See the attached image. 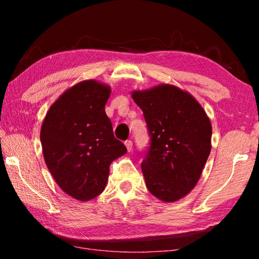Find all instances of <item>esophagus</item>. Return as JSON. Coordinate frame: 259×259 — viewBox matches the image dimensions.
Returning a JSON list of instances; mask_svg holds the SVG:
<instances>
[{"label":"esophagus","instance_id":"1","mask_svg":"<svg viewBox=\"0 0 259 259\" xmlns=\"http://www.w3.org/2000/svg\"><path fill=\"white\" fill-rule=\"evenodd\" d=\"M124 145L126 147V150H128V152L133 151V142H131V140H126V142L124 143Z\"/></svg>","mask_w":259,"mask_h":259}]
</instances>
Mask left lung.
<instances>
[{
    "mask_svg": "<svg viewBox=\"0 0 259 259\" xmlns=\"http://www.w3.org/2000/svg\"><path fill=\"white\" fill-rule=\"evenodd\" d=\"M145 116L151 146L142 162L146 186L163 202L186 196L198 184L211 151L212 128L191 94L159 84L131 94Z\"/></svg>",
    "mask_w": 259,
    "mask_h": 259,
    "instance_id": "8db88e82",
    "label": "left lung"
}]
</instances>
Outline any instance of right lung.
<instances>
[{
    "mask_svg": "<svg viewBox=\"0 0 259 259\" xmlns=\"http://www.w3.org/2000/svg\"><path fill=\"white\" fill-rule=\"evenodd\" d=\"M111 87L78 82L51 105L41 126L46 164L66 194L80 201L96 198L106 186L109 165L126 153L113 135L105 105Z\"/></svg>",
    "mask_w": 259,
    "mask_h": 259,
    "instance_id": "right-lung-1",
    "label": "right lung"
}]
</instances>
